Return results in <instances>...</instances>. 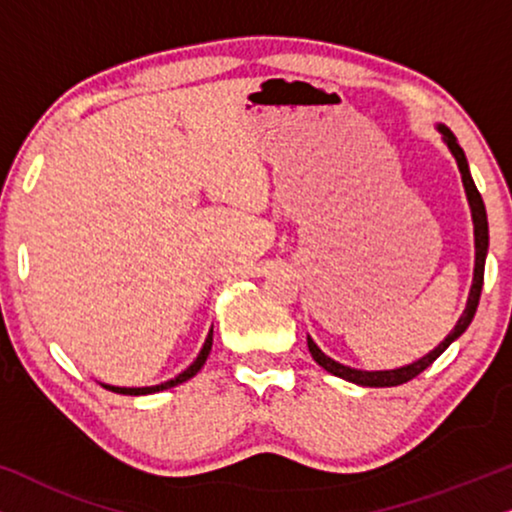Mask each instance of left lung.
<instances>
[{"label":"left lung","instance_id":"obj_1","mask_svg":"<svg viewBox=\"0 0 512 512\" xmlns=\"http://www.w3.org/2000/svg\"><path fill=\"white\" fill-rule=\"evenodd\" d=\"M438 132L443 135V142L447 144V149L452 151L454 160H457L459 172H461V181H464L466 188V198L468 205H471V216H473V235H475V268H473V284H471V293H468V303L466 310L461 314L457 326L452 328L450 335L440 342V345L429 352L422 359L408 363L403 368H394V370H356L349 366H342V363L333 361L331 356H326L321 349L317 347L310 335H307V347H310L312 359L319 363L321 368L328 370V373L335 377H342V380L361 384V387H396V384L410 382L412 377H417L422 370L431 366L433 361L438 359L440 354L445 352L447 347L452 345L454 340L459 338L461 333L471 326V321L475 317V310H478L480 303V293H482V282H485V258H487V247H489V226H487V212H485V202H482V195L478 188H475V181L471 177V170H468V160L464 156V149H461L457 137L452 135V130L447 125H438Z\"/></svg>","mask_w":512,"mask_h":512}]
</instances>
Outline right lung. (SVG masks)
<instances>
[{"mask_svg":"<svg viewBox=\"0 0 512 512\" xmlns=\"http://www.w3.org/2000/svg\"><path fill=\"white\" fill-rule=\"evenodd\" d=\"M209 352H212V331H209V335H207V340H205V345H202V349H200V354H198V359H195L191 366H188L184 373H179L177 377H174V380H167V382H160V384H156V387H114V384H102L104 389H109V391H114V394H125V396H146V394H158V391H165V389H172V387H177V384H181V382H186V380H191V377L198 373V370L205 366V361H207V356H209Z\"/></svg>","mask_w":512,"mask_h":512,"instance_id":"right-lung-1","label":"right lung"}]
</instances>
